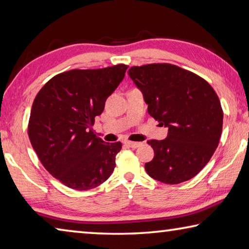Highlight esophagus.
Here are the masks:
<instances>
[{"instance_id":"obj_1","label":"esophagus","mask_w":249,"mask_h":249,"mask_svg":"<svg viewBox=\"0 0 249 249\" xmlns=\"http://www.w3.org/2000/svg\"><path fill=\"white\" fill-rule=\"evenodd\" d=\"M124 144L126 146L130 147V148H137V147H140L142 144L141 142H129V141H125Z\"/></svg>"}]
</instances>
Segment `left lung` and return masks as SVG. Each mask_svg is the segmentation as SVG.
Masks as SVG:
<instances>
[{
    "instance_id": "8db88e82",
    "label": "left lung",
    "mask_w": 249,
    "mask_h": 249,
    "mask_svg": "<svg viewBox=\"0 0 249 249\" xmlns=\"http://www.w3.org/2000/svg\"><path fill=\"white\" fill-rule=\"evenodd\" d=\"M128 75L144 95L148 113L168 127L151 140L155 156L145 163L151 178L167 184L190 180L210 161L220 142L223 109L203 78L171 64L132 67Z\"/></svg>"
}]
</instances>
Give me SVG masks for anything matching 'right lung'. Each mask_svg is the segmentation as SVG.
<instances>
[{
    "mask_svg": "<svg viewBox=\"0 0 249 249\" xmlns=\"http://www.w3.org/2000/svg\"><path fill=\"white\" fill-rule=\"evenodd\" d=\"M128 66L74 69L54 75L34 100L28 137L45 169L74 190L98 187L112 175L122 142H105L92 126Z\"/></svg>",
    "mask_w": 249,
    "mask_h": 249,
    "instance_id": "right-lung-1",
    "label": "right lung"
}]
</instances>
